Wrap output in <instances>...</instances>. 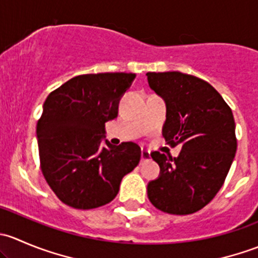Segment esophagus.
<instances>
[{"label": "esophagus", "mask_w": 258, "mask_h": 258, "mask_svg": "<svg viewBox=\"0 0 258 258\" xmlns=\"http://www.w3.org/2000/svg\"><path fill=\"white\" fill-rule=\"evenodd\" d=\"M150 152H147V151H145V150H142L141 151V163L142 162H146V161H148L150 160Z\"/></svg>", "instance_id": "esophagus-1"}]
</instances>
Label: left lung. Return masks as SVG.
Instances as JSON below:
<instances>
[{
  "instance_id": "obj_1",
  "label": "left lung",
  "mask_w": 258,
  "mask_h": 258,
  "mask_svg": "<svg viewBox=\"0 0 258 258\" xmlns=\"http://www.w3.org/2000/svg\"><path fill=\"white\" fill-rule=\"evenodd\" d=\"M150 87L166 101L162 135L181 145L178 157L151 153L161 168L147 186L151 204L171 215H191L212 201L225 182L237 150L230 106L206 81L192 75L148 72Z\"/></svg>"
}]
</instances>
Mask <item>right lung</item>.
<instances>
[{
    "label": "right lung",
    "mask_w": 258,
    "mask_h": 258,
    "mask_svg": "<svg viewBox=\"0 0 258 258\" xmlns=\"http://www.w3.org/2000/svg\"><path fill=\"white\" fill-rule=\"evenodd\" d=\"M135 74L80 75L46 98L37 122L40 166L57 197L77 210L97 209L117 196L124 175L141 160L134 142L113 146L106 122L116 118L118 102Z\"/></svg>",
    "instance_id": "right-lung-1"
}]
</instances>
